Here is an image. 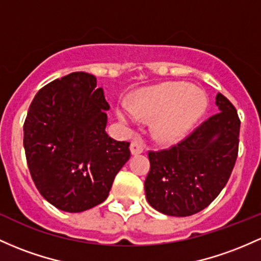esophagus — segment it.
Here are the masks:
<instances>
[{
	"label": "esophagus",
	"mask_w": 261,
	"mask_h": 261,
	"mask_svg": "<svg viewBox=\"0 0 261 261\" xmlns=\"http://www.w3.org/2000/svg\"><path fill=\"white\" fill-rule=\"evenodd\" d=\"M130 150L133 154H139V153L144 152L145 146L141 141H140V140H133V142H131V145H130Z\"/></svg>",
	"instance_id": "esophagus-1"
}]
</instances>
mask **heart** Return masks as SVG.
Returning <instances> with one entry per match:
<instances>
[{"mask_svg": "<svg viewBox=\"0 0 261 261\" xmlns=\"http://www.w3.org/2000/svg\"><path fill=\"white\" fill-rule=\"evenodd\" d=\"M207 96L188 83L168 82L137 90L131 105L120 102L117 119L126 126L140 117L151 120V134L161 144L181 141L199 121L207 109Z\"/></svg>", "mask_w": 261, "mask_h": 261, "instance_id": "heart-1", "label": "heart"}]
</instances>
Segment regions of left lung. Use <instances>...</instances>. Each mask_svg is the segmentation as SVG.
Instances as JSON below:
<instances>
[{
    "label": "left lung",
    "mask_w": 261,
    "mask_h": 261,
    "mask_svg": "<svg viewBox=\"0 0 261 261\" xmlns=\"http://www.w3.org/2000/svg\"><path fill=\"white\" fill-rule=\"evenodd\" d=\"M218 113L168 150L148 152L146 199L166 216L188 217L204 210L227 185L238 156L240 120L224 95Z\"/></svg>",
    "instance_id": "left-lung-1"
}]
</instances>
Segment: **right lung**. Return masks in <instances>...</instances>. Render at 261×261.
<instances>
[{
  "label": "right lung",
  "mask_w": 261,
  "mask_h": 261,
  "mask_svg": "<svg viewBox=\"0 0 261 261\" xmlns=\"http://www.w3.org/2000/svg\"><path fill=\"white\" fill-rule=\"evenodd\" d=\"M108 101L96 78L75 71L43 87L23 125L28 168L43 198L79 213L108 198L130 144L108 135Z\"/></svg>",
  "instance_id": "add662e5"
}]
</instances>
